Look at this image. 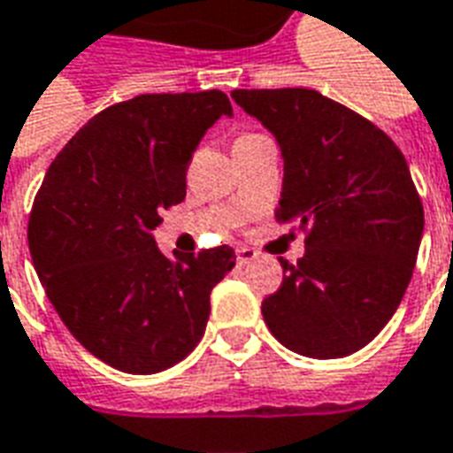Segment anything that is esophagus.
Masks as SVG:
<instances>
[{
	"instance_id": "obj_1",
	"label": "esophagus",
	"mask_w": 453,
	"mask_h": 453,
	"mask_svg": "<svg viewBox=\"0 0 453 453\" xmlns=\"http://www.w3.org/2000/svg\"><path fill=\"white\" fill-rule=\"evenodd\" d=\"M254 259H257V252L250 250V247H240V250H237V264H240V266H247V264H252Z\"/></svg>"
}]
</instances>
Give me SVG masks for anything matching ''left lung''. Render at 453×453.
<instances>
[{"label":"left lung","instance_id":"obj_1","mask_svg":"<svg viewBox=\"0 0 453 453\" xmlns=\"http://www.w3.org/2000/svg\"><path fill=\"white\" fill-rule=\"evenodd\" d=\"M280 146L276 220L304 233V257H280L283 283L261 303L278 343L304 357H346L403 300L423 240V203L403 153L380 127L319 90L230 93Z\"/></svg>","mask_w":453,"mask_h":453}]
</instances>
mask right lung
I'll list each match as a JSON object with an SVG mask.
<instances>
[{"instance_id":"add662e5","label":"right lung","mask_w":453,"mask_h":453,"mask_svg":"<svg viewBox=\"0 0 453 453\" xmlns=\"http://www.w3.org/2000/svg\"><path fill=\"white\" fill-rule=\"evenodd\" d=\"M220 117H233L220 90L117 103L57 153L35 196L28 247L40 283L72 336L115 370L156 374L184 360L206 331L211 290L235 266L227 244L170 259L153 237Z\"/></svg>"}]
</instances>
